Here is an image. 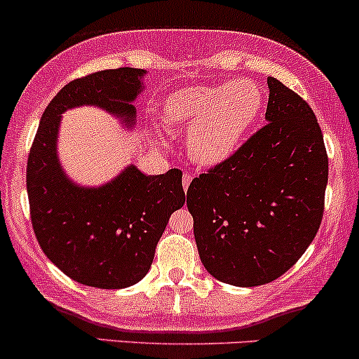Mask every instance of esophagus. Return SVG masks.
I'll use <instances>...</instances> for the list:
<instances>
[{
    "mask_svg": "<svg viewBox=\"0 0 359 359\" xmlns=\"http://www.w3.org/2000/svg\"><path fill=\"white\" fill-rule=\"evenodd\" d=\"M191 182H192V175H191V173L186 172L182 175V184H184V189H186V191H187V187L191 186Z\"/></svg>",
    "mask_w": 359,
    "mask_h": 359,
    "instance_id": "obj_1",
    "label": "esophagus"
}]
</instances>
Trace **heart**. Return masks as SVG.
I'll return each instance as SVG.
<instances>
[{
    "label": "heart",
    "instance_id": "b5f03b06",
    "mask_svg": "<svg viewBox=\"0 0 359 359\" xmlns=\"http://www.w3.org/2000/svg\"><path fill=\"white\" fill-rule=\"evenodd\" d=\"M262 109V92L254 81L231 80L194 86L168 97L163 117L168 124L192 128L189 153L198 163L215 165L237 149Z\"/></svg>",
    "mask_w": 359,
    "mask_h": 359
}]
</instances>
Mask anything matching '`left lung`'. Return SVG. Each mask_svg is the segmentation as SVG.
I'll return each mask as SVG.
<instances>
[{"label":"left lung","instance_id":"8db88e82","mask_svg":"<svg viewBox=\"0 0 359 359\" xmlns=\"http://www.w3.org/2000/svg\"><path fill=\"white\" fill-rule=\"evenodd\" d=\"M267 86L266 124L187 189L201 262L243 288L278 279L309 249L329 179L313 110L276 78Z\"/></svg>","mask_w":359,"mask_h":359}]
</instances>
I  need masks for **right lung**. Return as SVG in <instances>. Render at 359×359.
Returning a JSON list of instances; mask_svg holds the SVG:
<instances>
[{
    "instance_id": "right-lung-1",
    "label": "right lung",
    "mask_w": 359,
    "mask_h": 359,
    "mask_svg": "<svg viewBox=\"0 0 359 359\" xmlns=\"http://www.w3.org/2000/svg\"><path fill=\"white\" fill-rule=\"evenodd\" d=\"M143 74L104 69L69 81L46 107L30 148L27 192L39 245L66 276L93 288H126L147 276L168 218L186 203L182 172L144 175L128 167L98 189L74 186L57 161L59 119L66 109L98 105L131 122L129 102Z\"/></svg>"
}]
</instances>
